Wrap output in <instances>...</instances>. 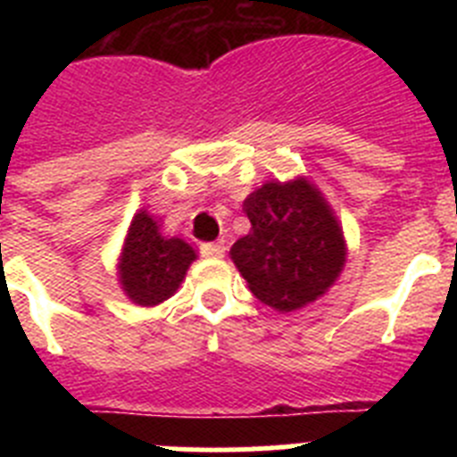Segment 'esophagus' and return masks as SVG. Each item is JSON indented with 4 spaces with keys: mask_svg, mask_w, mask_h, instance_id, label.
<instances>
[{
    "mask_svg": "<svg viewBox=\"0 0 457 457\" xmlns=\"http://www.w3.org/2000/svg\"><path fill=\"white\" fill-rule=\"evenodd\" d=\"M201 253H204L205 258H224L226 245L221 240L205 242V245H201Z\"/></svg>",
    "mask_w": 457,
    "mask_h": 457,
    "instance_id": "34e87169",
    "label": "esophagus"
}]
</instances>
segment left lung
<instances>
[{"label": "left lung", "instance_id": "obj_1", "mask_svg": "<svg viewBox=\"0 0 457 457\" xmlns=\"http://www.w3.org/2000/svg\"><path fill=\"white\" fill-rule=\"evenodd\" d=\"M242 210L252 231L233 245L231 261L263 304L288 313L337 284L348 245L337 212L309 179L268 180Z\"/></svg>", "mask_w": 457, "mask_h": 457}]
</instances>
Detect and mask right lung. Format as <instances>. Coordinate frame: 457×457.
Returning <instances> with one entry per match:
<instances>
[{
	"instance_id": "add662e5",
	"label": "right lung",
	"mask_w": 457,
	"mask_h": 457,
	"mask_svg": "<svg viewBox=\"0 0 457 457\" xmlns=\"http://www.w3.org/2000/svg\"><path fill=\"white\" fill-rule=\"evenodd\" d=\"M194 261L192 245L179 236H164L162 224L141 208L128 226L116 272L132 304L157 306L180 288Z\"/></svg>"
}]
</instances>
